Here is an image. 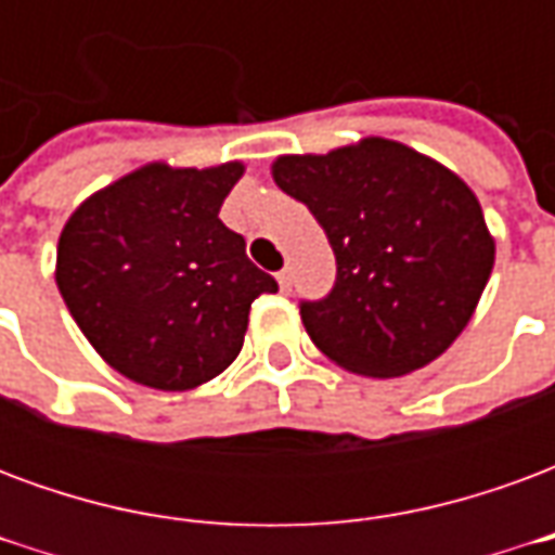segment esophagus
<instances>
[{
  "label": "esophagus",
  "instance_id": "1",
  "mask_svg": "<svg viewBox=\"0 0 555 555\" xmlns=\"http://www.w3.org/2000/svg\"><path fill=\"white\" fill-rule=\"evenodd\" d=\"M276 279H279V288H282V291L291 288V270H288V267H282V270L276 273Z\"/></svg>",
  "mask_w": 555,
  "mask_h": 555
}]
</instances>
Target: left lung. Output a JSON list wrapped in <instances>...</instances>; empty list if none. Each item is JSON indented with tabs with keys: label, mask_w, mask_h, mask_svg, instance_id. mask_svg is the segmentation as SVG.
I'll return each instance as SVG.
<instances>
[{
	"label": "left lung",
	"mask_w": 555,
	"mask_h": 555,
	"mask_svg": "<svg viewBox=\"0 0 555 555\" xmlns=\"http://www.w3.org/2000/svg\"><path fill=\"white\" fill-rule=\"evenodd\" d=\"M279 190L312 210L336 282L300 318L348 372L401 377L461 336L493 270L481 205L457 175L389 139L279 157Z\"/></svg>",
	"instance_id": "8db88e82"
}]
</instances>
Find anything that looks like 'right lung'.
Here are the masks:
<instances>
[{"instance_id": "1", "label": "right lung", "mask_w": 555, "mask_h": 555, "mask_svg": "<svg viewBox=\"0 0 555 555\" xmlns=\"http://www.w3.org/2000/svg\"><path fill=\"white\" fill-rule=\"evenodd\" d=\"M241 175V163H154L94 193L67 219L55 282L115 372L183 392L237 360L255 297L279 291L246 258V241L219 219Z\"/></svg>"}]
</instances>
